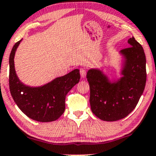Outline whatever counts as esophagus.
<instances>
[{"instance_id": "esophagus-1", "label": "esophagus", "mask_w": 156, "mask_h": 156, "mask_svg": "<svg viewBox=\"0 0 156 156\" xmlns=\"http://www.w3.org/2000/svg\"><path fill=\"white\" fill-rule=\"evenodd\" d=\"M80 75H81V76L83 78L85 77V76H86V70L85 69V68H82L80 69Z\"/></svg>"}]
</instances>
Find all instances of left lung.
I'll return each mask as SVG.
<instances>
[{
	"label": "left lung",
	"mask_w": 156,
	"mask_h": 156,
	"mask_svg": "<svg viewBox=\"0 0 156 156\" xmlns=\"http://www.w3.org/2000/svg\"><path fill=\"white\" fill-rule=\"evenodd\" d=\"M130 47L120 53L125 56L123 76L111 84L96 69L89 70L87 80L90 86L91 111L100 120L116 121L126 118L138 104L147 81L146 56L143 48L135 38L128 40Z\"/></svg>",
	"instance_id": "1"
}]
</instances>
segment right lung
<instances>
[{
    "label": "right lung",
    "mask_w": 156,
    "mask_h": 156,
    "mask_svg": "<svg viewBox=\"0 0 156 156\" xmlns=\"http://www.w3.org/2000/svg\"><path fill=\"white\" fill-rule=\"evenodd\" d=\"M21 41L15 44L9 56V85L12 97L28 118L39 122L54 121L64 113L65 98L80 81V71L73 70L44 86H26L19 81L14 68L15 53Z\"/></svg>",
    "instance_id": "1"
}]
</instances>
